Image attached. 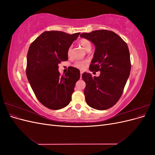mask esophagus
Segmentation results:
<instances>
[{
	"label": "esophagus",
	"mask_w": 155,
	"mask_h": 155,
	"mask_svg": "<svg viewBox=\"0 0 155 155\" xmlns=\"http://www.w3.org/2000/svg\"><path fill=\"white\" fill-rule=\"evenodd\" d=\"M82 74H83V72L81 71V76H82Z\"/></svg>",
	"instance_id": "1"
}]
</instances>
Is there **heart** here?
I'll list each match as a JSON object with an SVG mask.
<instances>
[{"mask_svg":"<svg viewBox=\"0 0 155 155\" xmlns=\"http://www.w3.org/2000/svg\"><path fill=\"white\" fill-rule=\"evenodd\" d=\"M79 45H80L84 50H85L87 51L91 50V42L86 39H81L79 42ZM67 55L68 58H70L72 55V46H70L68 51ZM88 64L87 61H77L74 64V67L83 70L85 69Z\"/></svg>","mask_w":155,"mask_h":155,"instance_id":"b5f03b06","label":"heart"}]
</instances>
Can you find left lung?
Segmentation results:
<instances>
[{"label":"left lung","instance_id":"left-lung-1","mask_svg":"<svg viewBox=\"0 0 155 155\" xmlns=\"http://www.w3.org/2000/svg\"><path fill=\"white\" fill-rule=\"evenodd\" d=\"M95 46L89 69L100 71L98 77L84 72V90L88 106L96 110H106L114 106L122 94L130 72V60L127 43L112 31L95 30L80 35Z\"/></svg>","mask_w":155,"mask_h":155}]
</instances>
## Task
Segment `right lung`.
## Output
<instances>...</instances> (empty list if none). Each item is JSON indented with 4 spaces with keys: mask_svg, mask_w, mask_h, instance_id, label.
I'll return each mask as SVG.
<instances>
[{
    "mask_svg": "<svg viewBox=\"0 0 155 155\" xmlns=\"http://www.w3.org/2000/svg\"><path fill=\"white\" fill-rule=\"evenodd\" d=\"M79 34L46 31L30 46L26 76L37 99L50 109L59 110L70 104L80 78L76 68L71 67L64 76H61L58 70L61 61L68 60V50Z\"/></svg>",
    "mask_w": 155,
    "mask_h": 155,
    "instance_id": "add662e5",
    "label": "right lung"
}]
</instances>
